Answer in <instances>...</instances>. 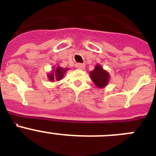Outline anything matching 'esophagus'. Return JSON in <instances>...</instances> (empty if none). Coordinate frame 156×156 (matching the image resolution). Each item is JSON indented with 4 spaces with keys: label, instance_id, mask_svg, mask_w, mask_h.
Wrapping results in <instances>:
<instances>
[{
    "label": "esophagus",
    "instance_id": "esophagus-1",
    "mask_svg": "<svg viewBox=\"0 0 156 156\" xmlns=\"http://www.w3.org/2000/svg\"><path fill=\"white\" fill-rule=\"evenodd\" d=\"M76 68L78 69H84L85 65L82 64V63H76Z\"/></svg>",
    "mask_w": 156,
    "mask_h": 156
}]
</instances>
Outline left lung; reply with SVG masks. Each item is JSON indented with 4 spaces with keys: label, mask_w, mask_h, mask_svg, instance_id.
Instances as JSON below:
<instances>
[{
    "label": "left lung",
    "mask_w": 156,
    "mask_h": 156,
    "mask_svg": "<svg viewBox=\"0 0 156 156\" xmlns=\"http://www.w3.org/2000/svg\"><path fill=\"white\" fill-rule=\"evenodd\" d=\"M90 78L96 86L98 87H104L108 83L109 75L101 68V66L97 65L94 69L90 73Z\"/></svg>",
    "instance_id": "1"
}]
</instances>
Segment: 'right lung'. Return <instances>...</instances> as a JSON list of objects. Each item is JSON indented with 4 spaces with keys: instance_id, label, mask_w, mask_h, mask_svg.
Here are the masks:
<instances>
[{
    "instance_id": "1",
    "label": "right lung",
    "mask_w": 156,
    "mask_h": 156,
    "mask_svg": "<svg viewBox=\"0 0 156 156\" xmlns=\"http://www.w3.org/2000/svg\"><path fill=\"white\" fill-rule=\"evenodd\" d=\"M68 69H63L62 67H58L55 69V72H52L49 75L48 78L50 80L55 81V80H60L61 79H62L63 76H64V74L66 73V72L67 71Z\"/></svg>"
}]
</instances>
